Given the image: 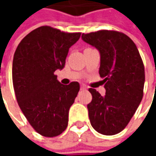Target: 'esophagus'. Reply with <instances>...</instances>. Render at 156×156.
<instances>
[{
	"label": "esophagus",
	"mask_w": 156,
	"mask_h": 156,
	"mask_svg": "<svg viewBox=\"0 0 156 156\" xmlns=\"http://www.w3.org/2000/svg\"><path fill=\"white\" fill-rule=\"evenodd\" d=\"M87 89V87L85 85H81V90H86Z\"/></svg>",
	"instance_id": "obj_1"
}]
</instances>
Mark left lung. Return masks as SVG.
I'll return each mask as SVG.
<instances>
[{"instance_id":"obj_1","label":"left lung","mask_w":156,"mask_h":156,"mask_svg":"<svg viewBox=\"0 0 156 156\" xmlns=\"http://www.w3.org/2000/svg\"><path fill=\"white\" fill-rule=\"evenodd\" d=\"M81 39L100 53L99 74L106 89L101 95L89 88V121L94 130L105 135L120 133L133 117L143 95L145 71L134 41L116 31L82 34Z\"/></svg>"}]
</instances>
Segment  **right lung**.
<instances>
[{
    "label": "right lung",
    "mask_w": 156,
    "mask_h": 156,
    "mask_svg": "<svg viewBox=\"0 0 156 156\" xmlns=\"http://www.w3.org/2000/svg\"><path fill=\"white\" fill-rule=\"evenodd\" d=\"M80 36L42 26L21 40L15 52L12 78L16 100L34 129L46 137L61 135L68 127L69 108L80 84L63 85L55 72L65 67L69 48Z\"/></svg>",
    "instance_id": "add662e5"
}]
</instances>
